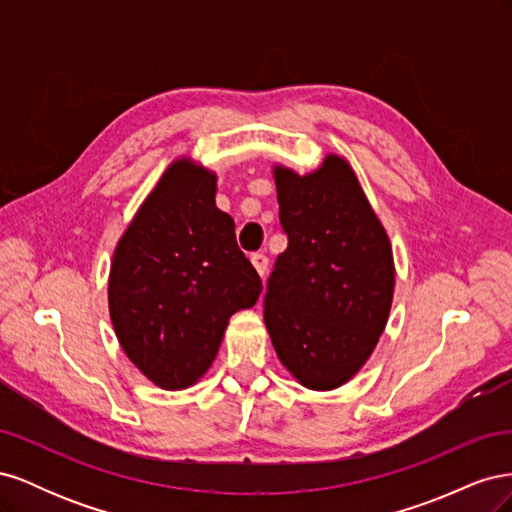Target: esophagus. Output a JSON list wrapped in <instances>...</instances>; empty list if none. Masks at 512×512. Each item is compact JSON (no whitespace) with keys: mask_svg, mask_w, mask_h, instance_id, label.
<instances>
[{"mask_svg":"<svg viewBox=\"0 0 512 512\" xmlns=\"http://www.w3.org/2000/svg\"><path fill=\"white\" fill-rule=\"evenodd\" d=\"M252 265H254V269L258 271V275L260 277H265V273H267V267H269V258L265 256V254H252Z\"/></svg>","mask_w":512,"mask_h":512,"instance_id":"34e87169","label":"esophagus"}]
</instances>
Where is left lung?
Returning a JSON list of instances; mask_svg holds the SVG:
<instances>
[{"label": "left lung", "instance_id": "8db88e82", "mask_svg": "<svg viewBox=\"0 0 512 512\" xmlns=\"http://www.w3.org/2000/svg\"><path fill=\"white\" fill-rule=\"evenodd\" d=\"M288 247L265 294L273 348L307 389L331 391L359 371L389 320L391 241L350 164L327 156L309 175L275 166Z\"/></svg>", "mask_w": 512, "mask_h": 512}]
</instances>
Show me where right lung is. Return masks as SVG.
<instances>
[{"instance_id": "add662e5", "label": "right lung", "mask_w": 512, "mask_h": 512, "mask_svg": "<svg viewBox=\"0 0 512 512\" xmlns=\"http://www.w3.org/2000/svg\"><path fill=\"white\" fill-rule=\"evenodd\" d=\"M262 282L215 207V175L181 158L166 168L119 239L108 309L128 359L168 391L188 389L220 350L228 318Z\"/></svg>"}]
</instances>
